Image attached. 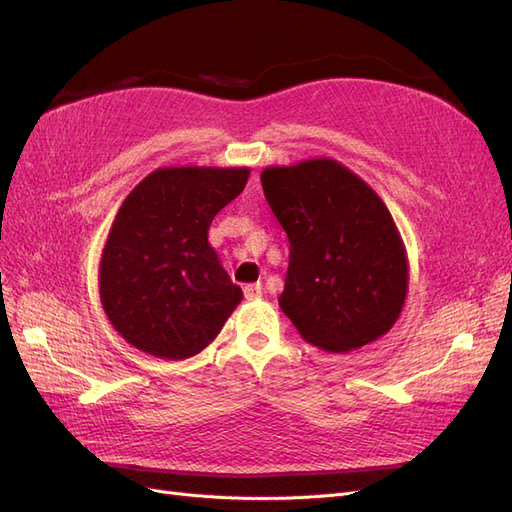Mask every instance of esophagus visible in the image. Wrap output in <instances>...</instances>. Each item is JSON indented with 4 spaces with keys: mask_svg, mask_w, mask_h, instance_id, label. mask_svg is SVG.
<instances>
[{
    "mask_svg": "<svg viewBox=\"0 0 512 512\" xmlns=\"http://www.w3.org/2000/svg\"><path fill=\"white\" fill-rule=\"evenodd\" d=\"M243 294H245V299H258L262 294V286L260 284H247L243 288Z\"/></svg>",
    "mask_w": 512,
    "mask_h": 512,
    "instance_id": "esophagus-1",
    "label": "esophagus"
}]
</instances>
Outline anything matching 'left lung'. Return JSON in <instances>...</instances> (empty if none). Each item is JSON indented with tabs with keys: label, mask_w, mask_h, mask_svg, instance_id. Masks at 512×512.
Masks as SVG:
<instances>
[{
	"label": "left lung",
	"mask_w": 512,
	"mask_h": 512,
	"mask_svg": "<svg viewBox=\"0 0 512 512\" xmlns=\"http://www.w3.org/2000/svg\"><path fill=\"white\" fill-rule=\"evenodd\" d=\"M265 198L290 241L282 312L307 344L350 352L397 322L408 294V254L391 211L331 158L269 166Z\"/></svg>",
	"instance_id": "1"
}]
</instances>
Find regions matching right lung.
I'll return each instance as SVG.
<instances>
[{
    "label": "right lung",
    "mask_w": 512,
    "mask_h": 512,
    "mask_svg": "<svg viewBox=\"0 0 512 512\" xmlns=\"http://www.w3.org/2000/svg\"><path fill=\"white\" fill-rule=\"evenodd\" d=\"M250 168L166 166L123 200L102 250L100 303L134 348L168 361L205 350L241 303L207 235Z\"/></svg>",
    "instance_id": "1"
}]
</instances>
